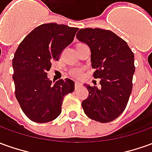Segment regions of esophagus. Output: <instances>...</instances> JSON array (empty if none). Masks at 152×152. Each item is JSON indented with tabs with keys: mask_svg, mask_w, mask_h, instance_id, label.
Masks as SVG:
<instances>
[{
	"mask_svg": "<svg viewBox=\"0 0 152 152\" xmlns=\"http://www.w3.org/2000/svg\"><path fill=\"white\" fill-rule=\"evenodd\" d=\"M80 86H81V83H80V82H77V81H76V83H75V87H76V89L79 88Z\"/></svg>",
	"mask_w": 152,
	"mask_h": 152,
	"instance_id": "34e87169",
	"label": "esophagus"
}]
</instances>
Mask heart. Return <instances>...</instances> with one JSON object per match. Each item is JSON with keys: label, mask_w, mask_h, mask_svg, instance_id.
Returning <instances> with one entry per match:
<instances>
[{"label": "heart", "mask_w": 152, "mask_h": 152, "mask_svg": "<svg viewBox=\"0 0 152 152\" xmlns=\"http://www.w3.org/2000/svg\"><path fill=\"white\" fill-rule=\"evenodd\" d=\"M81 75H82V71L80 69H75V70H73L72 72V76L73 77L78 78L80 76H81Z\"/></svg>", "instance_id": "1"}]
</instances>
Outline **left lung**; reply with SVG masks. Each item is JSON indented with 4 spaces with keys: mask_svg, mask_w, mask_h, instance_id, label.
<instances>
[{
    "mask_svg": "<svg viewBox=\"0 0 152 152\" xmlns=\"http://www.w3.org/2000/svg\"><path fill=\"white\" fill-rule=\"evenodd\" d=\"M91 52L94 78L99 87L84 84L89 94L81 105L87 117L99 123H109L120 116L128 104L135 72L134 54L128 43L108 29L80 28L76 34Z\"/></svg>",
    "mask_w": 152,
    "mask_h": 152,
    "instance_id": "left-lung-1",
    "label": "left lung"
}]
</instances>
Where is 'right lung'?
I'll return each instance as SVG.
<instances>
[{"instance_id":"1","label":"right lung","mask_w":152,"mask_h":152,"mask_svg":"<svg viewBox=\"0 0 152 152\" xmlns=\"http://www.w3.org/2000/svg\"><path fill=\"white\" fill-rule=\"evenodd\" d=\"M77 30L65 24H43L32 30L17 48L12 62L15 97L33 122L44 124L57 118L65 95L74 91L72 80L61 79L52 85L47 72L72 43Z\"/></svg>"}]
</instances>
